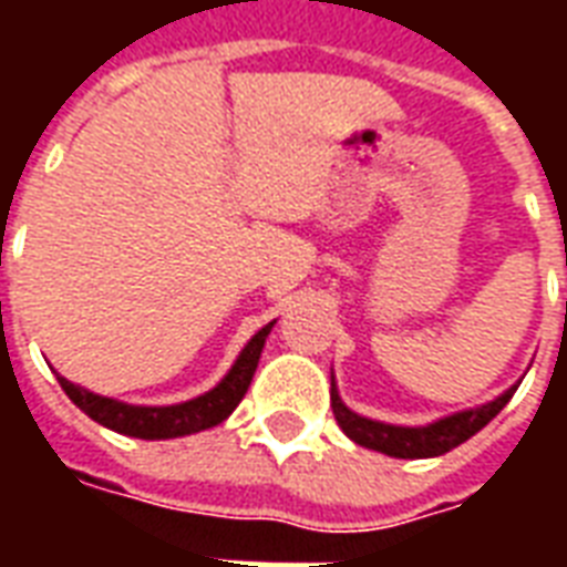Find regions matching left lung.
Listing matches in <instances>:
<instances>
[{
	"mask_svg": "<svg viewBox=\"0 0 567 567\" xmlns=\"http://www.w3.org/2000/svg\"><path fill=\"white\" fill-rule=\"evenodd\" d=\"M516 389H519V382L511 385L504 394H498L495 401H488V404L458 410V413L434 419L427 425H392V422L358 416L355 410H349L340 392H337V382H333L331 373V406L337 425L343 427L346 437L355 440L358 446L377 450L382 455H392V458H434V455H443V452L455 450L464 440L474 437L480 427H486L507 406Z\"/></svg>",
	"mask_w": 567,
	"mask_h": 567,
	"instance_id": "1",
	"label": "left lung"
}]
</instances>
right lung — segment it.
<instances>
[{
    "instance_id": "right-lung-1",
    "label": "right lung",
    "mask_w": 567,
    "mask_h": 567,
    "mask_svg": "<svg viewBox=\"0 0 567 567\" xmlns=\"http://www.w3.org/2000/svg\"><path fill=\"white\" fill-rule=\"evenodd\" d=\"M272 324H264L246 346L243 352L236 355L234 368L224 373V380L209 389V392L197 394L190 401L169 406H145V404H127V401H115V398H103V394L91 392L84 385L69 382L66 377L56 373V380L63 385V392L69 394V401L79 406L81 413H87L93 422H100L103 427H112L117 434H127V437L140 440H173L185 437V434H197L206 427L221 425L224 419L230 416L236 404L246 398L251 377L258 370L260 352L264 343L270 337Z\"/></svg>"
}]
</instances>
